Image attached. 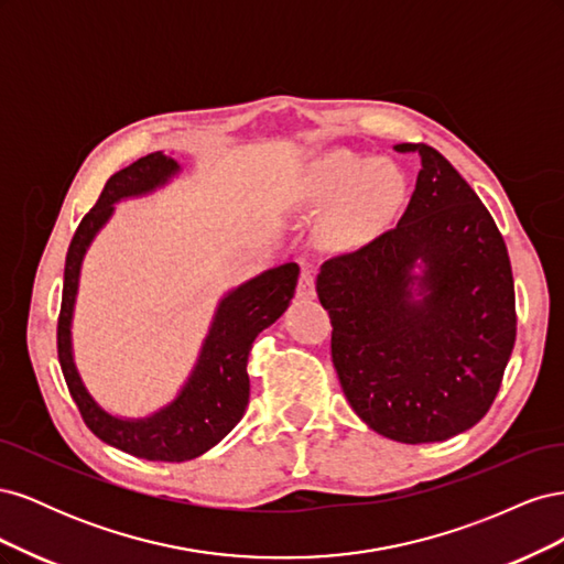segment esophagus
I'll list each match as a JSON object with an SVG mask.
<instances>
[{
	"mask_svg": "<svg viewBox=\"0 0 564 564\" xmlns=\"http://www.w3.org/2000/svg\"><path fill=\"white\" fill-rule=\"evenodd\" d=\"M296 294H299V299H315V278H313L311 270L301 272Z\"/></svg>",
	"mask_w": 564,
	"mask_h": 564,
	"instance_id": "34e87169",
	"label": "esophagus"
}]
</instances>
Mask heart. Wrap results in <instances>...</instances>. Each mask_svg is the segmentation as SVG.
Masks as SVG:
<instances>
[{"mask_svg":"<svg viewBox=\"0 0 564 564\" xmlns=\"http://www.w3.org/2000/svg\"><path fill=\"white\" fill-rule=\"evenodd\" d=\"M406 181L400 169L348 150H332L305 164L289 202L301 212H324V235L350 247L377 232L400 209Z\"/></svg>","mask_w":564,"mask_h":564,"instance_id":"1","label":"heart"}]
</instances>
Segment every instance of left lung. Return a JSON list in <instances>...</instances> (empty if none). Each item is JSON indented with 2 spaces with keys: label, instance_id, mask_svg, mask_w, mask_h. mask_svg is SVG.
I'll return each instance as SVG.
<instances>
[{
  "label": "left lung",
  "instance_id": "left-lung-1",
  "mask_svg": "<svg viewBox=\"0 0 564 564\" xmlns=\"http://www.w3.org/2000/svg\"><path fill=\"white\" fill-rule=\"evenodd\" d=\"M400 224L324 261L317 296L352 412L404 442H442L480 421L516 344L503 237L473 187L425 143Z\"/></svg>",
  "mask_w": 564,
  "mask_h": 564
}]
</instances>
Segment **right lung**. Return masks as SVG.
Instances as JSON below:
<instances>
[{
  "label": "right lung",
  "instance_id": "add662e5",
  "mask_svg": "<svg viewBox=\"0 0 564 564\" xmlns=\"http://www.w3.org/2000/svg\"><path fill=\"white\" fill-rule=\"evenodd\" d=\"M181 172L183 166L174 158L164 152H150L110 176L96 207L82 218L67 249L58 317V362L84 423L110 447L145 460H169V464L202 456L240 423L249 404L247 360L253 338L282 317L299 282V265L284 263L232 286L220 296L197 362L178 388L176 398L158 412L139 419L108 412L91 395L75 362L73 317L84 256L112 218L119 202L158 193L178 178Z\"/></svg>",
  "mask_w": 564,
  "mask_h": 564
}]
</instances>
